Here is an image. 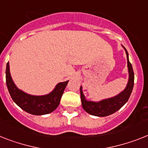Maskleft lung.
Wrapping results in <instances>:
<instances>
[{"label":"left lung","mask_w":148,"mask_h":148,"mask_svg":"<svg viewBox=\"0 0 148 148\" xmlns=\"http://www.w3.org/2000/svg\"><path fill=\"white\" fill-rule=\"evenodd\" d=\"M125 50L127 54V63H128V68H129V79L128 85L123 92H121L119 95L114 97H112V98L103 100L100 102H93V101H88L85 100V96L82 93V87L80 88L82 105L83 109L89 114L96 116H107L113 114L117 110H119L129 100L132 91L133 86H134V72H133L131 63L129 60L128 52L125 48Z\"/></svg>","instance_id":"8db88e82"}]
</instances>
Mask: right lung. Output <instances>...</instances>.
<instances>
[{
  "label": "right lung",
  "instance_id": "obj_1",
  "mask_svg": "<svg viewBox=\"0 0 148 148\" xmlns=\"http://www.w3.org/2000/svg\"><path fill=\"white\" fill-rule=\"evenodd\" d=\"M69 81L60 82L49 95L44 96H32L24 93L16 88L10 73L9 62L6 68V83L13 101L21 109L33 115H45L56 110L60 102L63 91Z\"/></svg>",
  "mask_w": 148,
  "mask_h": 148
}]
</instances>
